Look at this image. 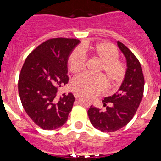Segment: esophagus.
<instances>
[{
    "label": "esophagus",
    "mask_w": 161,
    "mask_h": 161,
    "mask_svg": "<svg viewBox=\"0 0 161 161\" xmlns=\"http://www.w3.org/2000/svg\"><path fill=\"white\" fill-rule=\"evenodd\" d=\"M74 96H75V98H78L81 96V95L79 93H75L74 94Z\"/></svg>",
    "instance_id": "1"
}]
</instances>
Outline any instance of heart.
<instances>
[{
	"label": "heart",
	"mask_w": 161,
	"mask_h": 161,
	"mask_svg": "<svg viewBox=\"0 0 161 161\" xmlns=\"http://www.w3.org/2000/svg\"><path fill=\"white\" fill-rule=\"evenodd\" d=\"M85 53H89L100 62L98 73L104 76L88 74L79 75L71 82L74 91L89 96H95L106 90L108 86L106 80L112 86L122 82L126 74V66L118 59V50L112 44L100 42L95 46L83 45L81 49L74 50L68 59L71 73L78 74L83 70L86 60Z\"/></svg>",
	"instance_id": "obj_1"
}]
</instances>
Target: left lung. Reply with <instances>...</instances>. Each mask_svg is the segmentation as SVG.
Instances as JSON below:
<instances>
[{"label":"left lung","instance_id":"1","mask_svg":"<svg viewBox=\"0 0 161 161\" xmlns=\"http://www.w3.org/2000/svg\"><path fill=\"white\" fill-rule=\"evenodd\" d=\"M125 56L127 70L116 93L103 100L105 111L91 106L87 114L91 124L103 132H114L127 125L135 115L144 95V78L141 66L134 53L125 45L117 42ZM108 103L109 106H107Z\"/></svg>","mask_w":161,"mask_h":161}]
</instances>
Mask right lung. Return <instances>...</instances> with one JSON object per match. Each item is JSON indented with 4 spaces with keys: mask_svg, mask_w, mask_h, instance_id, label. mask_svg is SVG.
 Masks as SVG:
<instances>
[{
    "mask_svg": "<svg viewBox=\"0 0 161 161\" xmlns=\"http://www.w3.org/2000/svg\"><path fill=\"white\" fill-rule=\"evenodd\" d=\"M80 42L78 39L53 38L38 46L26 58L18 80V92L27 115L44 130L62 127L71 111L72 93L57 96L67 84L69 56Z\"/></svg>",
    "mask_w": 161,
    "mask_h": 161,
    "instance_id": "1",
    "label": "right lung"
}]
</instances>
